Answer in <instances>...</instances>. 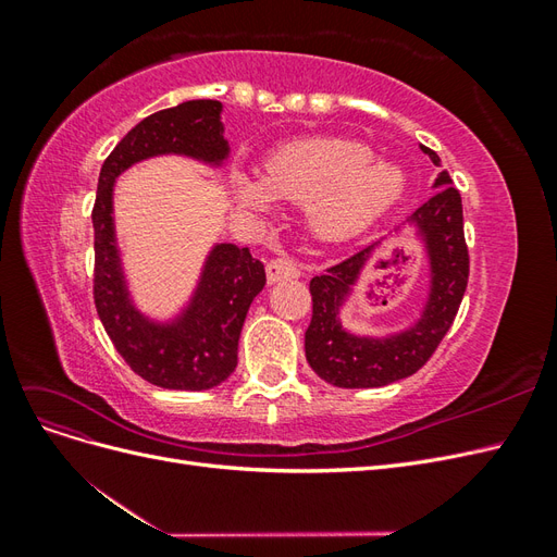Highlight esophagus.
<instances>
[{
  "label": "esophagus",
  "instance_id": "1",
  "mask_svg": "<svg viewBox=\"0 0 557 557\" xmlns=\"http://www.w3.org/2000/svg\"><path fill=\"white\" fill-rule=\"evenodd\" d=\"M299 276V267L290 258H274L267 262V278L269 283H276L283 278H297Z\"/></svg>",
  "mask_w": 557,
  "mask_h": 557
}]
</instances>
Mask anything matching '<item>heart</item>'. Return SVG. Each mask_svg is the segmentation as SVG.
<instances>
[{"label": "heart", "instance_id": "b5f03b06", "mask_svg": "<svg viewBox=\"0 0 557 557\" xmlns=\"http://www.w3.org/2000/svg\"><path fill=\"white\" fill-rule=\"evenodd\" d=\"M404 190V174L374 150L348 139H313L281 148L267 160L264 176L234 174L242 205L267 211L274 197L309 205L311 225L327 239L364 230Z\"/></svg>", "mask_w": 557, "mask_h": 557}]
</instances>
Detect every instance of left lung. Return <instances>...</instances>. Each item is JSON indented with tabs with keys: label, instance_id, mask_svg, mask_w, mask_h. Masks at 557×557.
<instances>
[{
	"label": "left lung",
	"instance_id": "left-lung-1",
	"mask_svg": "<svg viewBox=\"0 0 557 557\" xmlns=\"http://www.w3.org/2000/svg\"><path fill=\"white\" fill-rule=\"evenodd\" d=\"M420 148L440 166V176L434 183L436 193L409 218L425 234L432 264V293L418 325L393 339H360L336 323L344 297L374 246L327 267L325 274L313 276L309 283L313 313L305 334L307 360L320 379L336 387H381L416 374L442 344L465 297L469 248L465 242L462 197L440 156L428 146Z\"/></svg>",
	"mask_w": 557,
	"mask_h": 557
}]
</instances>
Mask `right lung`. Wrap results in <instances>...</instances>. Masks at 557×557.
Wrapping results in <instances>:
<instances>
[{
  "instance_id": "1",
  "label": "right lung",
  "mask_w": 557,
  "mask_h": 557,
  "mask_svg": "<svg viewBox=\"0 0 557 557\" xmlns=\"http://www.w3.org/2000/svg\"><path fill=\"white\" fill-rule=\"evenodd\" d=\"M221 109L215 99H193L144 117L104 160L92 207L97 315L132 372L170 391H207L234 372L248 307L267 283L264 264L248 248L215 246L190 309L170 327L150 325L127 299L113 239V181L129 164L160 153L221 162L227 156Z\"/></svg>"
}]
</instances>
